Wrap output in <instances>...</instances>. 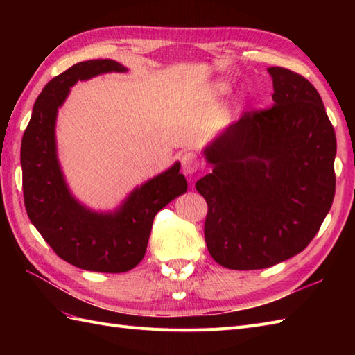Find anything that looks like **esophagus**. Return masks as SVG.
Instances as JSON below:
<instances>
[{
	"mask_svg": "<svg viewBox=\"0 0 355 355\" xmlns=\"http://www.w3.org/2000/svg\"><path fill=\"white\" fill-rule=\"evenodd\" d=\"M200 168V160L198 157L192 150H184L182 155V169L186 175H192L198 171Z\"/></svg>",
	"mask_w": 355,
	"mask_h": 355,
	"instance_id": "esophagus-1",
	"label": "esophagus"
}]
</instances>
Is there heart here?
Wrapping results in <instances>:
<instances>
[{
  "instance_id": "1",
  "label": "heart",
  "mask_w": 355,
  "mask_h": 355,
  "mask_svg": "<svg viewBox=\"0 0 355 355\" xmlns=\"http://www.w3.org/2000/svg\"><path fill=\"white\" fill-rule=\"evenodd\" d=\"M225 88H227L225 84H218V89H220V92H225Z\"/></svg>"
}]
</instances>
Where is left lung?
Returning <instances> with one entry per match:
<instances>
[{
  "instance_id": "left-lung-1",
  "label": "left lung",
  "mask_w": 355,
  "mask_h": 355,
  "mask_svg": "<svg viewBox=\"0 0 355 355\" xmlns=\"http://www.w3.org/2000/svg\"><path fill=\"white\" fill-rule=\"evenodd\" d=\"M273 107L245 111L202 150L212 172L195 187L207 202L210 256L230 270L267 268L311 243L336 192V132L310 82L270 67Z\"/></svg>"
}]
</instances>
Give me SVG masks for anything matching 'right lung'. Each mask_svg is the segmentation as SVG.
<instances>
[{
  "instance_id": "1",
  "label": "right lung",
  "mask_w": 355,
  "mask_h": 355,
  "mask_svg": "<svg viewBox=\"0 0 355 355\" xmlns=\"http://www.w3.org/2000/svg\"><path fill=\"white\" fill-rule=\"evenodd\" d=\"M112 71L128 69L111 59H93L53 78L37 96L21 141L22 191L30 221L59 258L101 273H123L137 266L157 212L187 191L177 162L135 187L112 212H96L73 197L58 160V110L78 80Z\"/></svg>"
}]
</instances>
